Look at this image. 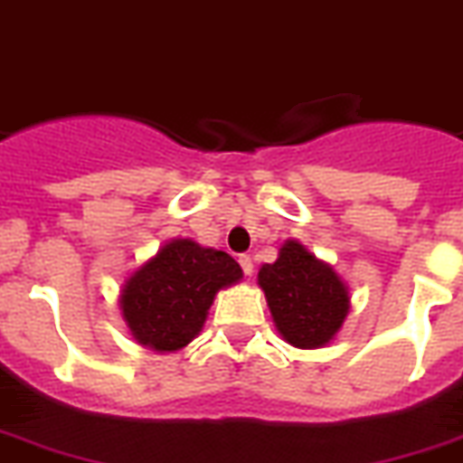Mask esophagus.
I'll list each match as a JSON object with an SVG mask.
<instances>
[{
	"label": "esophagus",
	"mask_w": 463,
	"mask_h": 463,
	"mask_svg": "<svg viewBox=\"0 0 463 463\" xmlns=\"http://www.w3.org/2000/svg\"><path fill=\"white\" fill-rule=\"evenodd\" d=\"M238 261H240V266H242L244 276H251V270H254V261H251L250 254H240Z\"/></svg>",
	"instance_id": "1"
}]
</instances>
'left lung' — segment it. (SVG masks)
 Returning a JSON list of instances; mask_svg holds the SVG:
<instances>
[{"label": "left lung", "instance_id": "left-lung-1", "mask_svg": "<svg viewBox=\"0 0 463 463\" xmlns=\"http://www.w3.org/2000/svg\"><path fill=\"white\" fill-rule=\"evenodd\" d=\"M259 285L285 340L302 349L333 340L349 311L347 288L328 264L288 240L273 264L261 266Z\"/></svg>", "mask_w": 463, "mask_h": 463}]
</instances>
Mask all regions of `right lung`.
<instances>
[{
  "label": "right lung",
  "mask_w": 463,
  "mask_h": 463,
  "mask_svg": "<svg viewBox=\"0 0 463 463\" xmlns=\"http://www.w3.org/2000/svg\"><path fill=\"white\" fill-rule=\"evenodd\" d=\"M240 278L242 269L231 254L173 240L130 276L121 295L123 318L140 345L173 352L199 335L216 292Z\"/></svg>",
  "instance_id": "add662e5"
}]
</instances>
